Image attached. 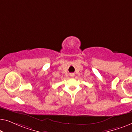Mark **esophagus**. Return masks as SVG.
<instances>
[{
  "label": "esophagus",
  "instance_id": "34e87169",
  "mask_svg": "<svg viewBox=\"0 0 132 132\" xmlns=\"http://www.w3.org/2000/svg\"><path fill=\"white\" fill-rule=\"evenodd\" d=\"M70 76H71V77H73V76H74V74H73V73L70 74Z\"/></svg>",
  "mask_w": 132,
  "mask_h": 132
}]
</instances>
